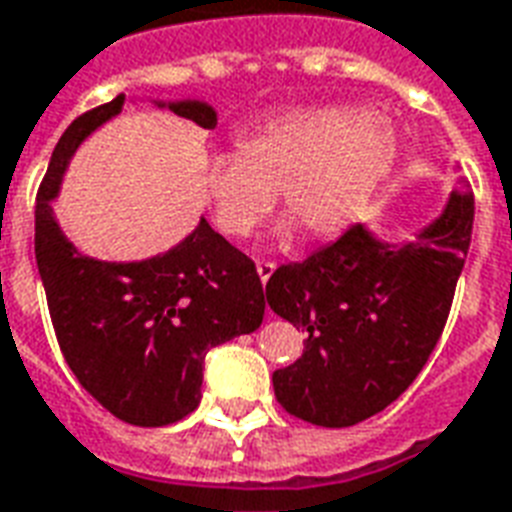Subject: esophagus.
I'll list each match as a JSON object with an SVG mask.
<instances>
[{
    "label": "esophagus",
    "mask_w": 512,
    "mask_h": 512,
    "mask_svg": "<svg viewBox=\"0 0 512 512\" xmlns=\"http://www.w3.org/2000/svg\"><path fill=\"white\" fill-rule=\"evenodd\" d=\"M276 271V263L274 260H257V274H260V282L266 285L268 279H271V274Z\"/></svg>",
    "instance_id": "34e87169"
}]
</instances>
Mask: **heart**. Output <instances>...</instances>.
I'll list each match as a JSON object with an SVG mask.
<instances>
[{
    "label": "heart",
    "mask_w": 512,
    "mask_h": 512,
    "mask_svg": "<svg viewBox=\"0 0 512 512\" xmlns=\"http://www.w3.org/2000/svg\"><path fill=\"white\" fill-rule=\"evenodd\" d=\"M396 130L363 108H295L246 121L236 154L203 168L211 217L222 236L246 238L279 200L309 236H333L361 214L396 160ZM295 223L285 222V230Z\"/></svg>",
    "instance_id": "1"
}]
</instances>
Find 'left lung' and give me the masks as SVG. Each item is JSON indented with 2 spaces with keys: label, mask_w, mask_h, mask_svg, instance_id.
Returning <instances> with one entry per match:
<instances>
[{
  "label": "left lung",
  "mask_w": 512,
  "mask_h": 512,
  "mask_svg": "<svg viewBox=\"0 0 512 512\" xmlns=\"http://www.w3.org/2000/svg\"><path fill=\"white\" fill-rule=\"evenodd\" d=\"M475 219L461 181L442 217L412 244H382L350 225L333 244L271 274L266 301L309 336L304 355L276 369L274 393L295 418L344 429L407 391L448 323Z\"/></svg>",
  "instance_id": "obj_1"
}]
</instances>
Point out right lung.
Listing matches in <instances>:
<instances>
[{"instance_id":"obj_1","label":"right lung","mask_w":512,"mask_h":512,"mask_svg":"<svg viewBox=\"0 0 512 512\" xmlns=\"http://www.w3.org/2000/svg\"><path fill=\"white\" fill-rule=\"evenodd\" d=\"M127 97L81 113L56 143L34 206V257L56 342L67 366L105 410L132 426H168L198 410L203 358L211 347L263 323L266 295L255 263L200 219L165 255L102 263L81 255L56 225L64 168ZM203 130L217 127L206 102H170Z\"/></svg>"}]
</instances>
